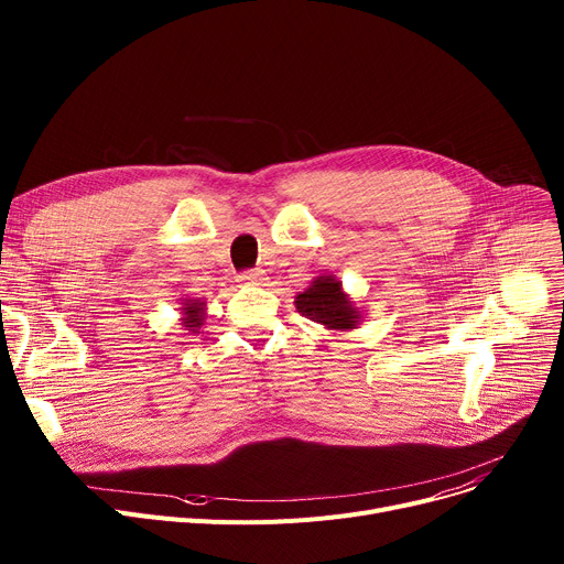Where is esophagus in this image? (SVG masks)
<instances>
[{
  "label": "esophagus",
  "mask_w": 564,
  "mask_h": 564,
  "mask_svg": "<svg viewBox=\"0 0 564 564\" xmlns=\"http://www.w3.org/2000/svg\"><path fill=\"white\" fill-rule=\"evenodd\" d=\"M237 281H240L242 285H264V272L262 270H249V272H242L240 276H237Z\"/></svg>",
  "instance_id": "34e87169"
}]
</instances>
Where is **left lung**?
I'll return each mask as SVG.
<instances>
[{"label": "left lung", "instance_id": "left-lung-1", "mask_svg": "<svg viewBox=\"0 0 564 564\" xmlns=\"http://www.w3.org/2000/svg\"><path fill=\"white\" fill-rule=\"evenodd\" d=\"M294 306L308 317L317 322L319 327L329 332H351L359 329L364 313L351 302L349 294L334 274H322L311 281V285L294 297Z\"/></svg>", "mask_w": 564, "mask_h": 564}]
</instances>
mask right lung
I'll return each instance as SVG.
<instances>
[{
  "label": "right lung",
  "instance_id": "right-lung-1",
  "mask_svg": "<svg viewBox=\"0 0 564 564\" xmlns=\"http://www.w3.org/2000/svg\"><path fill=\"white\" fill-rule=\"evenodd\" d=\"M181 304L183 306L177 311H181V324L185 327V332L198 334V329L205 322V302L200 297H185Z\"/></svg>",
  "mask_w": 564,
  "mask_h": 564
}]
</instances>
